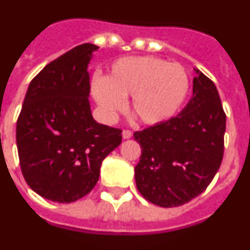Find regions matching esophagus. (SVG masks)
<instances>
[{
	"label": "esophagus",
	"mask_w": 250,
	"mask_h": 250,
	"mask_svg": "<svg viewBox=\"0 0 250 250\" xmlns=\"http://www.w3.org/2000/svg\"><path fill=\"white\" fill-rule=\"evenodd\" d=\"M122 136H123V138H125V140H128V138L132 137V132L129 131V129H123V132H122Z\"/></svg>",
	"instance_id": "34e87169"
}]
</instances>
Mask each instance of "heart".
<instances>
[{
	"mask_svg": "<svg viewBox=\"0 0 250 250\" xmlns=\"http://www.w3.org/2000/svg\"><path fill=\"white\" fill-rule=\"evenodd\" d=\"M189 76L178 63L152 56L117 61L105 79H94V99L106 117H114L132 96L131 112L144 125L171 118L189 94Z\"/></svg>",
	"mask_w": 250,
	"mask_h": 250,
	"instance_id": "obj_1",
	"label": "heart"
}]
</instances>
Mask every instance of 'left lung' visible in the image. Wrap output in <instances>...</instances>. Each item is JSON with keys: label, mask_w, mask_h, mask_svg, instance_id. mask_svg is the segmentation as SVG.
Returning <instances> with one entry per match:
<instances>
[{"label": "left lung", "mask_w": 250, "mask_h": 250, "mask_svg": "<svg viewBox=\"0 0 250 250\" xmlns=\"http://www.w3.org/2000/svg\"><path fill=\"white\" fill-rule=\"evenodd\" d=\"M196 73L192 99L177 117L133 133L141 146L136 186L156 206L178 207L200 196L221 165L226 114L215 83Z\"/></svg>", "instance_id": "8db88e82"}]
</instances>
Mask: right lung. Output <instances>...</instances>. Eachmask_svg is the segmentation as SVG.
I'll return each instance as SVG.
<instances>
[{
    "label": "right lung",
    "mask_w": 250,
    "mask_h": 250,
    "mask_svg": "<svg viewBox=\"0 0 250 250\" xmlns=\"http://www.w3.org/2000/svg\"><path fill=\"white\" fill-rule=\"evenodd\" d=\"M94 44H81L44 67L28 87L16 123L24 179L60 203L83 198L98 183L103 160L122 142V129L91 115L87 64Z\"/></svg>",
    "instance_id": "1"
}]
</instances>
